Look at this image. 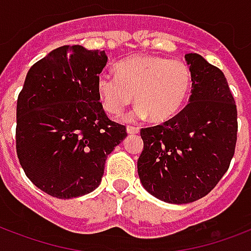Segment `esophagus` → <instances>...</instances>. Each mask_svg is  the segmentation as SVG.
Returning <instances> with one entry per match:
<instances>
[{
    "label": "esophagus",
    "mask_w": 251,
    "mask_h": 251,
    "mask_svg": "<svg viewBox=\"0 0 251 251\" xmlns=\"http://www.w3.org/2000/svg\"><path fill=\"white\" fill-rule=\"evenodd\" d=\"M126 131H127V134H137L140 129L137 127V126H127L126 127Z\"/></svg>",
    "instance_id": "esophagus-1"
}]
</instances>
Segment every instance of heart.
Returning a JSON list of instances; mask_svg holds the SVG:
<instances>
[{
    "instance_id": "1",
    "label": "heart",
    "mask_w": 251,
    "mask_h": 251,
    "mask_svg": "<svg viewBox=\"0 0 251 251\" xmlns=\"http://www.w3.org/2000/svg\"><path fill=\"white\" fill-rule=\"evenodd\" d=\"M192 89V73L183 61L151 54L131 55L116 65V75L102 74L97 93L103 109L120 114L135 98L138 106L127 117L163 122L177 114Z\"/></svg>"
}]
</instances>
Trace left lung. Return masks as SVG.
<instances>
[{
	"mask_svg": "<svg viewBox=\"0 0 251 251\" xmlns=\"http://www.w3.org/2000/svg\"><path fill=\"white\" fill-rule=\"evenodd\" d=\"M192 73L189 103L169 121L141 129L137 168L148 192L168 203L207 196L227 172L237 144V106L225 74L202 55H185Z\"/></svg>",
	"mask_w": 251,
	"mask_h": 251,
	"instance_id": "1",
	"label": "left lung"
}]
</instances>
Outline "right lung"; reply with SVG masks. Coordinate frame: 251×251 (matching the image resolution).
Segmentation results:
<instances>
[{
  "instance_id": "add662e5",
  "label": "right lung",
  "mask_w": 251,
  "mask_h": 251,
  "mask_svg": "<svg viewBox=\"0 0 251 251\" xmlns=\"http://www.w3.org/2000/svg\"><path fill=\"white\" fill-rule=\"evenodd\" d=\"M106 62L103 50L65 45L27 72L17 100V157L49 196L69 200L97 189L107 155L127 135L98 97Z\"/></svg>"
}]
</instances>
